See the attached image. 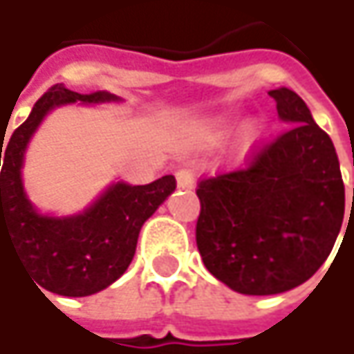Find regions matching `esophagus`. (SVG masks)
I'll return each instance as SVG.
<instances>
[{
    "instance_id": "obj_1",
    "label": "esophagus",
    "mask_w": 354,
    "mask_h": 354,
    "mask_svg": "<svg viewBox=\"0 0 354 354\" xmlns=\"http://www.w3.org/2000/svg\"><path fill=\"white\" fill-rule=\"evenodd\" d=\"M175 177H177V185L181 189H191L193 183H195V167H191V165L179 167L177 173H175Z\"/></svg>"
}]
</instances>
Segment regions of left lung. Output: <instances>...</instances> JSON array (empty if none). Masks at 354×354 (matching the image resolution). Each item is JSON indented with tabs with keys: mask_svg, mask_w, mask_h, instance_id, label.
Masks as SVG:
<instances>
[{
	"mask_svg": "<svg viewBox=\"0 0 354 354\" xmlns=\"http://www.w3.org/2000/svg\"><path fill=\"white\" fill-rule=\"evenodd\" d=\"M290 124L234 171L197 183L195 225L205 268L232 290L268 296L306 282L333 252L344 183L330 137L288 88L270 90Z\"/></svg>",
	"mask_w": 354,
	"mask_h": 354,
	"instance_id": "obj_1",
	"label": "left lung"
}]
</instances>
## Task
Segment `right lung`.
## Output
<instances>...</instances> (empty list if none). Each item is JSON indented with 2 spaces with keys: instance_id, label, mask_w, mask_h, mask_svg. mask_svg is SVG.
<instances>
[{
  "instance_id": "obj_1",
  "label": "right lung",
  "mask_w": 354,
  "mask_h": 354,
  "mask_svg": "<svg viewBox=\"0 0 354 354\" xmlns=\"http://www.w3.org/2000/svg\"><path fill=\"white\" fill-rule=\"evenodd\" d=\"M76 100L104 102L114 96L56 84L39 96L3 151V140L0 145V238L6 234L13 241L38 286L62 296H90L120 278L135 256L142 223L177 187L173 175L149 185L116 183L84 214L62 219L36 214L21 187L24 151L50 109Z\"/></svg>"
}]
</instances>
